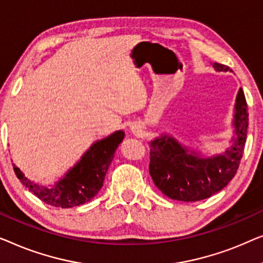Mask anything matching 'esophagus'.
Returning a JSON list of instances; mask_svg holds the SVG:
<instances>
[{
	"label": "esophagus",
	"mask_w": 263,
	"mask_h": 263,
	"mask_svg": "<svg viewBox=\"0 0 263 263\" xmlns=\"http://www.w3.org/2000/svg\"><path fill=\"white\" fill-rule=\"evenodd\" d=\"M135 132H136V133H138V132H139L138 128H135Z\"/></svg>",
	"instance_id": "esophagus-1"
}]
</instances>
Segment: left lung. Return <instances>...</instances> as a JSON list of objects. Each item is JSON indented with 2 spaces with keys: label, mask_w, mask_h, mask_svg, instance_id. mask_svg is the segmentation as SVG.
<instances>
[{
  "label": "left lung",
  "mask_w": 263,
  "mask_h": 263,
  "mask_svg": "<svg viewBox=\"0 0 263 263\" xmlns=\"http://www.w3.org/2000/svg\"><path fill=\"white\" fill-rule=\"evenodd\" d=\"M213 68L217 71L230 70L219 63H213ZM235 108L237 137L223 155L201 158L167 136L150 142L149 172L162 193L174 200L199 201L218 193L230 182L241 163L248 131V106L242 88Z\"/></svg>",
  "instance_id": "8db88e82"
}]
</instances>
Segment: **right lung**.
Returning <instances> with one entry per match:
<instances>
[{
    "label": "right lung",
    "mask_w": 263,
    "mask_h": 263,
    "mask_svg": "<svg viewBox=\"0 0 263 263\" xmlns=\"http://www.w3.org/2000/svg\"><path fill=\"white\" fill-rule=\"evenodd\" d=\"M124 136V131L119 130L95 142L81 157L79 163L70 169L54 187H44L31 182L15 164H13L14 172L17 179L47 205L62 209L82 205L91 200L101 190L107 169Z\"/></svg>",
    "instance_id": "obj_1"
}]
</instances>
